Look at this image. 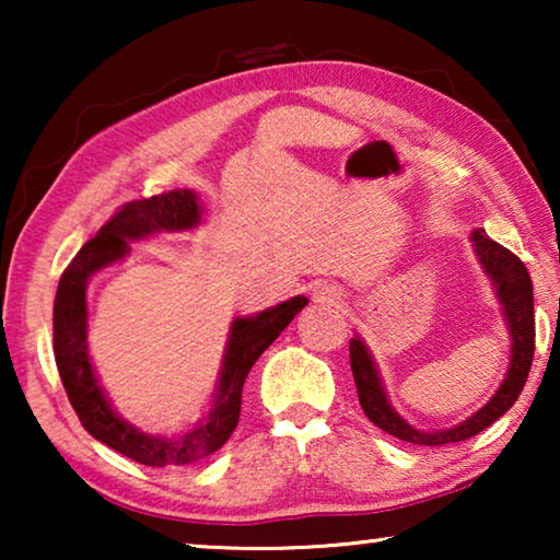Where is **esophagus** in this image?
<instances>
[{
  "instance_id": "obj_1",
  "label": "esophagus",
  "mask_w": 560,
  "mask_h": 560,
  "mask_svg": "<svg viewBox=\"0 0 560 560\" xmlns=\"http://www.w3.org/2000/svg\"><path fill=\"white\" fill-rule=\"evenodd\" d=\"M314 301L320 303V306H338V303L343 301V293H340L336 283L320 281L314 287Z\"/></svg>"
}]
</instances>
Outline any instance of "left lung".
<instances>
[{
	"label": "left lung",
	"mask_w": 560,
	"mask_h": 560,
	"mask_svg": "<svg viewBox=\"0 0 560 560\" xmlns=\"http://www.w3.org/2000/svg\"><path fill=\"white\" fill-rule=\"evenodd\" d=\"M471 242L481 269L487 271V277L494 283V291L501 308H504V318L511 334V358L506 377L504 383L499 385L494 397H491L481 410H477L471 417H467V420L447 430H415L410 422H405L402 417L395 412V407L387 400L381 373H377L375 360L371 355V350H368L365 340L360 336L350 338V368H353L360 407H363L368 420L402 442L422 444V447H442V444L469 440L481 430H487L489 424H494L501 415L509 412V407L516 402V397L526 385L536 343L534 287H530L528 269L516 254H511L506 249V246L489 240L485 230H474Z\"/></svg>",
	"instance_id": "1"
}]
</instances>
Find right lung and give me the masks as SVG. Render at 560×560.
<instances>
[{
  "instance_id": "add662e5",
  "label": "right lung",
  "mask_w": 560,
  "mask_h": 560,
  "mask_svg": "<svg viewBox=\"0 0 560 560\" xmlns=\"http://www.w3.org/2000/svg\"><path fill=\"white\" fill-rule=\"evenodd\" d=\"M200 200L192 189H170L148 200L122 205L101 226L91 242L81 246L61 273L54 301V355L61 383L83 428L98 442L148 467L189 464L214 454L230 440L242 410V387L252 365L267 350L293 316L306 306V296H293L257 316L236 318L226 340L220 385L212 410L192 430L179 438H155L140 432L113 410L89 358V311L86 287L91 277L128 254V242L145 240L160 232H185L200 224Z\"/></svg>"
}]
</instances>
